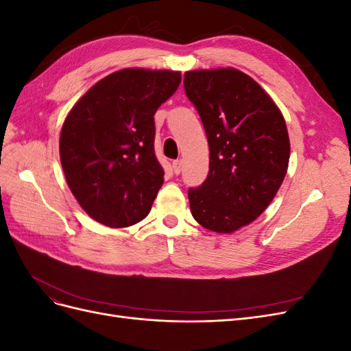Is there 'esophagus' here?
<instances>
[{
    "label": "esophagus",
    "instance_id": "34e87169",
    "mask_svg": "<svg viewBox=\"0 0 351 351\" xmlns=\"http://www.w3.org/2000/svg\"><path fill=\"white\" fill-rule=\"evenodd\" d=\"M182 169H183V161L182 159H176V161L173 162V171L176 174H180L182 173Z\"/></svg>",
    "mask_w": 351,
    "mask_h": 351
}]
</instances>
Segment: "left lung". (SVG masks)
I'll return each mask as SVG.
<instances>
[{"mask_svg":"<svg viewBox=\"0 0 351 351\" xmlns=\"http://www.w3.org/2000/svg\"><path fill=\"white\" fill-rule=\"evenodd\" d=\"M184 92L209 145V173L189 189L200 226L232 232L268 208L287 173L290 141L284 117L259 84L236 69L184 74Z\"/></svg>","mask_w":351,"mask_h":351,"instance_id":"obj_1","label":"left lung"}]
</instances>
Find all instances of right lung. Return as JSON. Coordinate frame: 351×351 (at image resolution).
I'll return each mask as SVG.
<instances>
[{
	"instance_id": "right-lung-1",
	"label": "right lung",
	"mask_w": 351,
	"mask_h": 351,
	"mask_svg": "<svg viewBox=\"0 0 351 351\" xmlns=\"http://www.w3.org/2000/svg\"><path fill=\"white\" fill-rule=\"evenodd\" d=\"M180 82L178 71L124 69L93 84L69 112L61 165L71 193L95 221L121 228L149 214L164 183L154 115Z\"/></svg>"
}]
</instances>
